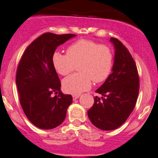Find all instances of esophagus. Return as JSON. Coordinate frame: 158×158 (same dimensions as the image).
I'll use <instances>...</instances> for the list:
<instances>
[{
    "instance_id": "34e87169",
    "label": "esophagus",
    "mask_w": 158,
    "mask_h": 158,
    "mask_svg": "<svg viewBox=\"0 0 158 158\" xmlns=\"http://www.w3.org/2000/svg\"><path fill=\"white\" fill-rule=\"evenodd\" d=\"M79 97H80V95H79V94H77H77H73V100H76V99H77Z\"/></svg>"
}]
</instances>
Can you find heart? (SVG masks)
Wrapping results in <instances>:
<instances>
[{
	"label": "heart",
	"mask_w": 158,
	"mask_h": 158,
	"mask_svg": "<svg viewBox=\"0 0 158 158\" xmlns=\"http://www.w3.org/2000/svg\"><path fill=\"white\" fill-rule=\"evenodd\" d=\"M114 56L109 47L91 40L80 39L70 44L67 54L55 52L52 63L58 73L66 76L79 64L80 73L70 75L63 80L62 87L67 93L79 94L88 90L91 80L99 83L109 77L113 67Z\"/></svg>",
	"instance_id": "1"
}]
</instances>
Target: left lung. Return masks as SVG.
Returning <instances> with one entry per match:
<instances>
[{"mask_svg": "<svg viewBox=\"0 0 158 158\" xmlns=\"http://www.w3.org/2000/svg\"><path fill=\"white\" fill-rule=\"evenodd\" d=\"M115 54L112 73L96 92L102 97H94L88 115L96 127L104 131L119 128L135 108L139 94V75L129 51L115 38H110Z\"/></svg>", "mask_w": 158, "mask_h": 158, "instance_id": "1", "label": "left lung"}]
</instances>
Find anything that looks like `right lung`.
<instances>
[{"label": "right lung", "instance_id": "obj_1", "mask_svg": "<svg viewBox=\"0 0 158 158\" xmlns=\"http://www.w3.org/2000/svg\"><path fill=\"white\" fill-rule=\"evenodd\" d=\"M75 36L44 33L27 47L19 61L16 85L20 103L29 120L41 129H52L64 122L73 101L71 95L61 91L52 56L57 47Z\"/></svg>", "mask_w": 158, "mask_h": 158}]
</instances>
